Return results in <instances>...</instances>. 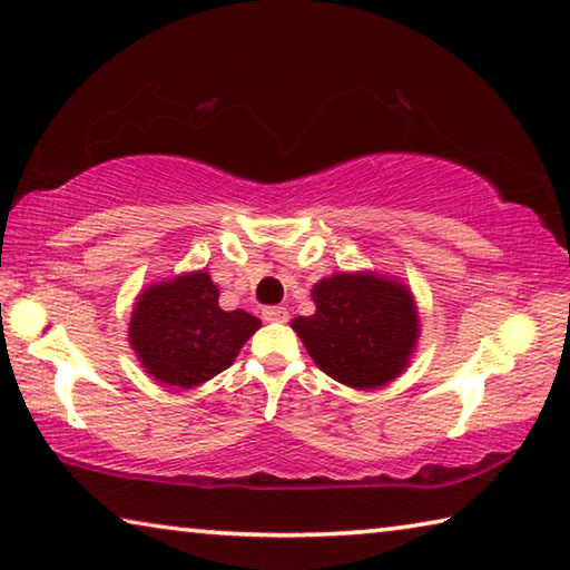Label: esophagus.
I'll list each match as a JSON object with an SVG mask.
<instances>
[{
  "label": "esophagus",
  "instance_id": "1",
  "mask_svg": "<svg viewBox=\"0 0 570 570\" xmlns=\"http://www.w3.org/2000/svg\"><path fill=\"white\" fill-rule=\"evenodd\" d=\"M262 316H264V322H286L288 312L284 306H264Z\"/></svg>",
  "mask_w": 570,
  "mask_h": 570
}]
</instances>
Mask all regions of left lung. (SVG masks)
<instances>
[{
    "label": "left lung",
    "mask_w": 570,
    "mask_h": 570,
    "mask_svg": "<svg viewBox=\"0 0 570 570\" xmlns=\"http://www.w3.org/2000/svg\"><path fill=\"white\" fill-rule=\"evenodd\" d=\"M316 312L292 330L322 372L354 390L400 377L420 336L414 296L397 278L372 272L334 274L314 284Z\"/></svg>",
    "instance_id": "1"
}]
</instances>
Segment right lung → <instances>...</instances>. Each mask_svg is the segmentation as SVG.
Returning a JSON list of instances; mask_svg holds the SVG:
<instances>
[{"mask_svg":"<svg viewBox=\"0 0 570 570\" xmlns=\"http://www.w3.org/2000/svg\"><path fill=\"white\" fill-rule=\"evenodd\" d=\"M258 326L244 308L224 312L210 276L190 272L142 288L128 336L153 380L190 390L228 370Z\"/></svg>","mask_w":570,"mask_h":570,"instance_id":"add662e5","label":"right lung"}]
</instances>
